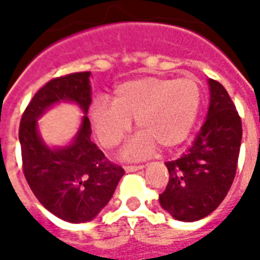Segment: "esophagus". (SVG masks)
<instances>
[{
	"label": "esophagus",
	"mask_w": 260,
	"mask_h": 260,
	"mask_svg": "<svg viewBox=\"0 0 260 260\" xmlns=\"http://www.w3.org/2000/svg\"><path fill=\"white\" fill-rule=\"evenodd\" d=\"M145 167V166H142V164H139V166H124V170L126 171V173H132V171H138V170H142Z\"/></svg>",
	"instance_id": "1"
}]
</instances>
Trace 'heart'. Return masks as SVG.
<instances>
[{
  "label": "heart",
  "mask_w": 260,
  "mask_h": 260,
  "mask_svg": "<svg viewBox=\"0 0 260 260\" xmlns=\"http://www.w3.org/2000/svg\"><path fill=\"white\" fill-rule=\"evenodd\" d=\"M201 106V87L193 78L145 76L126 80L114 90L113 104L96 102L90 122L97 141L106 149L117 146L135 118L136 134L122 149V157L142 158L157 145L171 149L189 135Z\"/></svg>",
  "instance_id": "obj_1"
}]
</instances>
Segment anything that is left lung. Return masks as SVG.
Instances as JSON below:
<instances>
[{
	"label": "left lung",
	"instance_id": "left-lung-1",
	"mask_svg": "<svg viewBox=\"0 0 260 260\" xmlns=\"http://www.w3.org/2000/svg\"><path fill=\"white\" fill-rule=\"evenodd\" d=\"M210 104L192 146L167 161L169 184L160 205L175 220L196 221L214 212L229 193L240 156L242 124L234 103L217 80L209 79Z\"/></svg>",
	"mask_w": 260,
	"mask_h": 260
}]
</instances>
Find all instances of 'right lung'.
I'll return each instance as SVG.
<instances>
[{
    "mask_svg": "<svg viewBox=\"0 0 260 260\" xmlns=\"http://www.w3.org/2000/svg\"><path fill=\"white\" fill-rule=\"evenodd\" d=\"M89 78L90 72H75L47 82L27 104L19 126L27 184L48 212L69 223L96 217L125 173L90 141V121L86 115L91 103ZM61 101L76 102L85 115L73 143L51 149L38 135L37 119Z\"/></svg>",
    "mask_w": 260,
    "mask_h": 260,
    "instance_id": "1",
    "label": "right lung"
}]
</instances>
